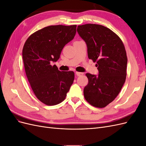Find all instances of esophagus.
Returning <instances> with one entry per match:
<instances>
[{
  "mask_svg": "<svg viewBox=\"0 0 146 146\" xmlns=\"http://www.w3.org/2000/svg\"><path fill=\"white\" fill-rule=\"evenodd\" d=\"M76 74L77 75V76H82V75H83V72H76Z\"/></svg>",
  "mask_w": 146,
  "mask_h": 146,
  "instance_id": "1",
  "label": "esophagus"
}]
</instances>
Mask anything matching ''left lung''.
<instances>
[{
    "mask_svg": "<svg viewBox=\"0 0 146 146\" xmlns=\"http://www.w3.org/2000/svg\"><path fill=\"white\" fill-rule=\"evenodd\" d=\"M78 33L86 43L89 59L96 63L98 76L86 74L88 85L83 90L86 100L93 107L104 108L120 92L127 76V57L117 35L103 25H78Z\"/></svg>",
    "mask_w": 146,
    "mask_h": 146,
    "instance_id": "1",
    "label": "left lung"
}]
</instances>
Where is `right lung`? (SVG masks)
Listing matches in <instances>:
<instances>
[{
  "label": "right lung",
  "mask_w": 146,
  "mask_h": 146,
  "mask_svg": "<svg viewBox=\"0 0 146 146\" xmlns=\"http://www.w3.org/2000/svg\"><path fill=\"white\" fill-rule=\"evenodd\" d=\"M76 25L48 26L31 35L24 45L26 76L37 99L47 105L62 102L73 83V71H60L50 63L60 58L64 46L76 35Z\"/></svg>",
  "instance_id": "right-lung-1"
}]
</instances>
